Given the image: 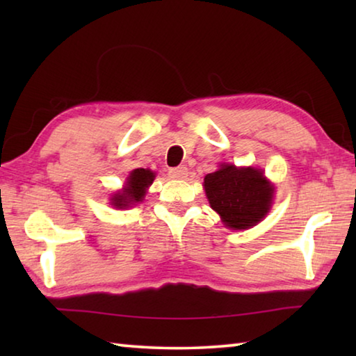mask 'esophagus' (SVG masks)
Returning a JSON list of instances; mask_svg holds the SVG:
<instances>
[{"label":"esophagus","instance_id":"34e87169","mask_svg":"<svg viewBox=\"0 0 356 356\" xmlns=\"http://www.w3.org/2000/svg\"><path fill=\"white\" fill-rule=\"evenodd\" d=\"M170 176L172 179H186V176H188V170H186L185 166L172 168V170H170Z\"/></svg>","mask_w":356,"mask_h":356}]
</instances>
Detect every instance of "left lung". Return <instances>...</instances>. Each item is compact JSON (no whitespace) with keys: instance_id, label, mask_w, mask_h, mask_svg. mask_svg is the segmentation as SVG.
<instances>
[{"instance_id":"obj_1","label":"left lung","mask_w":356,"mask_h":356,"mask_svg":"<svg viewBox=\"0 0 356 356\" xmlns=\"http://www.w3.org/2000/svg\"><path fill=\"white\" fill-rule=\"evenodd\" d=\"M210 207L229 229H250L265 218L272 207L275 186L262 170L220 165L204 177Z\"/></svg>"}]
</instances>
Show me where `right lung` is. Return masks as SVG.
Instances as JSON below:
<instances>
[{"label": "right lung", "instance_id": "1", "mask_svg": "<svg viewBox=\"0 0 356 356\" xmlns=\"http://www.w3.org/2000/svg\"><path fill=\"white\" fill-rule=\"evenodd\" d=\"M155 179V172L150 170H144V168H138L130 172L127 177L125 186L120 191H116L111 197V206L116 209H127L131 206H136L138 202L143 201L146 196V191L150 185H152Z\"/></svg>", "mask_w": 356, "mask_h": 356}]
</instances>
